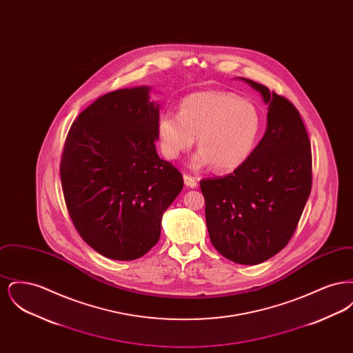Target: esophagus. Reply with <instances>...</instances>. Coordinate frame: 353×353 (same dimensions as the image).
<instances>
[{"instance_id": "34e87169", "label": "esophagus", "mask_w": 353, "mask_h": 353, "mask_svg": "<svg viewBox=\"0 0 353 353\" xmlns=\"http://www.w3.org/2000/svg\"><path fill=\"white\" fill-rule=\"evenodd\" d=\"M184 184L189 188H196L199 184V180L193 176H189V174H184Z\"/></svg>"}]
</instances>
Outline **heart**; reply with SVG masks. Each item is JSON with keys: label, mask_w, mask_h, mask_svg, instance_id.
<instances>
[{"label": "heart", "mask_w": 353, "mask_h": 353, "mask_svg": "<svg viewBox=\"0 0 353 353\" xmlns=\"http://www.w3.org/2000/svg\"><path fill=\"white\" fill-rule=\"evenodd\" d=\"M262 131V115L252 101L233 92L200 91L180 101V112L165 111L157 120L161 152L170 160L189 151L197 136L200 151L193 165L214 164L232 172L252 156Z\"/></svg>", "instance_id": "heart-1"}]
</instances>
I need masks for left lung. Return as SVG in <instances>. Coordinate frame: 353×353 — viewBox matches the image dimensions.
<instances>
[{"instance_id": "obj_1", "label": "left lung", "mask_w": 353, "mask_h": 353, "mask_svg": "<svg viewBox=\"0 0 353 353\" xmlns=\"http://www.w3.org/2000/svg\"><path fill=\"white\" fill-rule=\"evenodd\" d=\"M269 104L268 128L248 161L225 177L200 181L212 245L239 265H258L295 233L312 186V154L295 105L243 78Z\"/></svg>"}]
</instances>
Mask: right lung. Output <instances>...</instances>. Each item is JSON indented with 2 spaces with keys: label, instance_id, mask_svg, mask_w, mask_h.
Listing matches in <instances>:
<instances>
[{
  "label": "right lung",
  "instance_id": "1",
  "mask_svg": "<svg viewBox=\"0 0 353 353\" xmlns=\"http://www.w3.org/2000/svg\"><path fill=\"white\" fill-rule=\"evenodd\" d=\"M159 105L150 87L108 92L74 120L61 159L70 219L84 242L115 261L151 250L184 186L156 152Z\"/></svg>",
  "mask_w": 353,
  "mask_h": 353
}]
</instances>
